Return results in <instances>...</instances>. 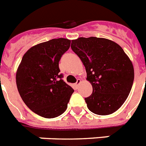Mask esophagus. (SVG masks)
I'll list each match as a JSON object with an SVG mask.
<instances>
[{
    "mask_svg": "<svg viewBox=\"0 0 146 146\" xmlns=\"http://www.w3.org/2000/svg\"><path fill=\"white\" fill-rule=\"evenodd\" d=\"M80 82H81L80 79H78V80H77V82L74 84V87H76V88H78V86H79V84H80Z\"/></svg>",
    "mask_w": 146,
    "mask_h": 146,
    "instance_id": "34e87169",
    "label": "esophagus"
}]
</instances>
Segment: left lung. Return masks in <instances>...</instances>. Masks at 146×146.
<instances>
[{
  "mask_svg": "<svg viewBox=\"0 0 146 146\" xmlns=\"http://www.w3.org/2000/svg\"><path fill=\"white\" fill-rule=\"evenodd\" d=\"M72 50L85 66L93 93L85 98L94 114L115 112L129 96L134 80L133 64L121 46L106 38H79L72 40Z\"/></svg>",
  "mask_w": 146,
  "mask_h": 146,
  "instance_id": "1",
  "label": "left lung"
}]
</instances>
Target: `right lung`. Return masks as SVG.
I'll return each instance as SVG.
<instances>
[{
  "instance_id": "1",
  "label": "right lung",
  "mask_w": 146,
  "mask_h": 146,
  "mask_svg": "<svg viewBox=\"0 0 146 146\" xmlns=\"http://www.w3.org/2000/svg\"><path fill=\"white\" fill-rule=\"evenodd\" d=\"M71 40L52 39L32 46L24 54L16 72L17 89L28 107L46 118L66 110L74 90L63 80L59 62Z\"/></svg>"
}]
</instances>
